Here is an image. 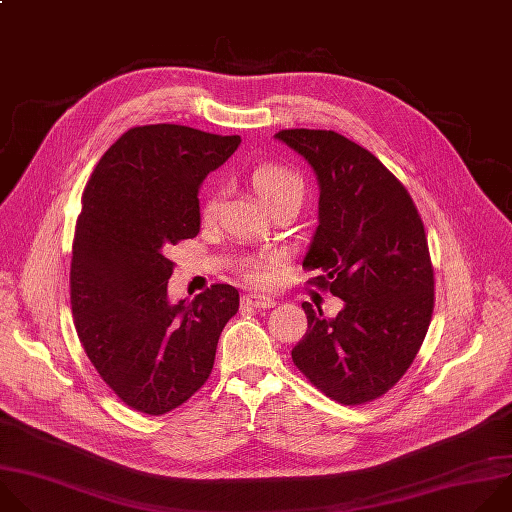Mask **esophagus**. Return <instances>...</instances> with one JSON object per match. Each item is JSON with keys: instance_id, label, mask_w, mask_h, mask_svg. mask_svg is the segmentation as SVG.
<instances>
[{"instance_id": "esophagus-1", "label": "esophagus", "mask_w": 512, "mask_h": 512, "mask_svg": "<svg viewBox=\"0 0 512 512\" xmlns=\"http://www.w3.org/2000/svg\"><path fill=\"white\" fill-rule=\"evenodd\" d=\"M244 302H246L248 306H252V309H258V311H262V309H272V306L276 304L274 298L264 296V294H246V296H244Z\"/></svg>"}]
</instances>
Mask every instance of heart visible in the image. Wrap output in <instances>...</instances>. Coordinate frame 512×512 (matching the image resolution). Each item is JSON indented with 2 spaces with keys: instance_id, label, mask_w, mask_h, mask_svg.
<instances>
[{
  "instance_id": "b5f03b06",
  "label": "heart",
  "mask_w": 512,
  "mask_h": 512,
  "mask_svg": "<svg viewBox=\"0 0 512 512\" xmlns=\"http://www.w3.org/2000/svg\"><path fill=\"white\" fill-rule=\"evenodd\" d=\"M250 183L258 195V199L268 210H272L274 206H280V203H284V201L300 203L302 195H304V183H302L300 175L284 165H278V163L258 165L250 173ZM220 197H222L220 187L212 189L206 197H203L201 210H199L203 222H212L218 216ZM276 260H278L276 254H264L256 260H248L242 268L246 282H250L252 286H258V288L272 286V282H274L272 266L276 264Z\"/></svg>"
}]
</instances>
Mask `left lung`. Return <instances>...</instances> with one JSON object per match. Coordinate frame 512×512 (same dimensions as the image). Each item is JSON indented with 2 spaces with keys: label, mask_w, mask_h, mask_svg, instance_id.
<instances>
[{
  "label": "left lung",
  "mask_w": 512,
  "mask_h": 512,
  "mask_svg": "<svg viewBox=\"0 0 512 512\" xmlns=\"http://www.w3.org/2000/svg\"><path fill=\"white\" fill-rule=\"evenodd\" d=\"M276 137L319 177V228L302 268L309 284L345 300L335 319H309L292 349L298 371L343 405L387 393L414 363L434 313V266L422 216L405 185L367 149L335 131Z\"/></svg>",
  "instance_id": "8db88e82"
}]
</instances>
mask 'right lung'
<instances>
[{"mask_svg": "<svg viewBox=\"0 0 512 512\" xmlns=\"http://www.w3.org/2000/svg\"><path fill=\"white\" fill-rule=\"evenodd\" d=\"M240 145L183 125L129 129L96 163L76 220L70 304L90 363L129 407L163 416L208 381L240 309L230 284L171 304V246L199 232L197 189Z\"/></svg>", "mask_w": 512, "mask_h": 512, "instance_id": "obj_1", "label": "right lung"}]
</instances>
